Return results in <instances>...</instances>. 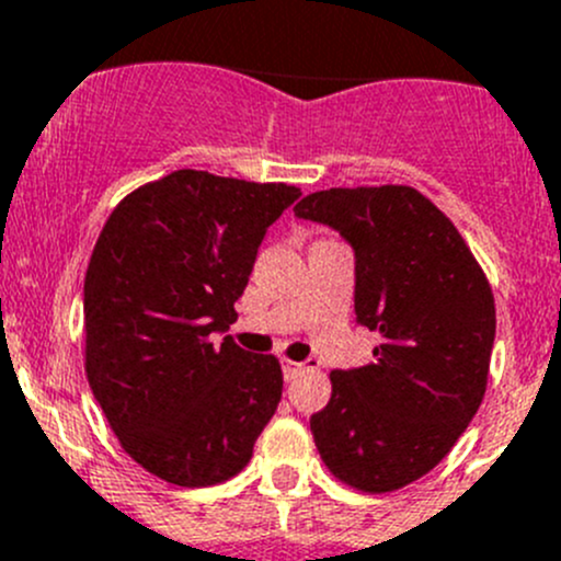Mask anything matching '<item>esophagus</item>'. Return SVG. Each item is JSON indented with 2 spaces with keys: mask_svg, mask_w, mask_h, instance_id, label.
Instances as JSON below:
<instances>
[{
  "mask_svg": "<svg viewBox=\"0 0 561 561\" xmlns=\"http://www.w3.org/2000/svg\"><path fill=\"white\" fill-rule=\"evenodd\" d=\"M301 370H305V365H301V363H290V359H282V374H285L287 381L296 379Z\"/></svg>",
  "mask_w": 561,
  "mask_h": 561,
  "instance_id": "34e87169",
  "label": "esophagus"
}]
</instances>
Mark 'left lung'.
<instances>
[{"label":"left lung","instance_id":"left-lung-1","mask_svg":"<svg viewBox=\"0 0 561 561\" xmlns=\"http://www.w3.org/2000/svg\"><path fill=\"white\" fill-rule=\"evenodd\" d=\"M354 251V312L379 334L374 363L332 370L310 417L327 468L365 493L426 476L484 399L495 343L493 290L473 254L415 187H332L293 207Z\"/></svg>","mask_w":561,"mask_h":561}]
</instances>
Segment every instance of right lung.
I'll use <instances>...</instances> for the list:
<instances>
[{
	"label": "right lung",
	"instance_id": "1",
	"mask_svg": "<svg viewBox=\"0 0 561 561\" xmlns=\"http://www.w3.org/2000/svg\"><path fill=\"white\" fill-rule=\"evenodd\" d=\"M301 191L174 171L129 193L85 274V368L124 451L180 486L232 479L282 399V368L221 337L256 251Z\"/></svg>",
	"mask_w": 561,
	"mask_h": 561
}]
</instances>
